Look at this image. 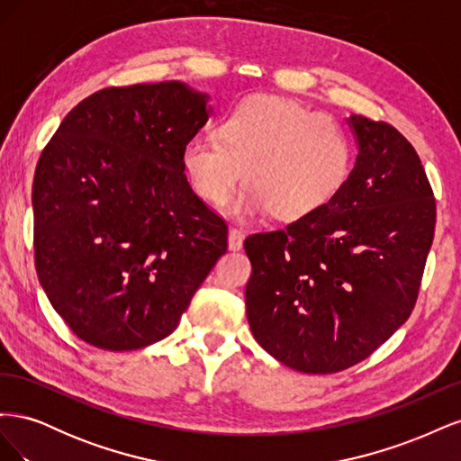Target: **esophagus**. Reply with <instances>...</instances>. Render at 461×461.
Masks as SVG:
<instances>
[{"label":"esophagus","mask_w":461,"mask_h":461,"mask_svg":"<svg viewBox=\"0 0 461 461\" xmlns=\"http://www.w3.org/2000/svg\"><path fill=\"white\" fill-rule=\"evenodd\" d=\"M242 246H244V232L240 229L230 227L229 229V248L236 252V249H240Z\"/></svg>","instance_id":"obj_1"}]
</instances>
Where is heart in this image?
<instances>
[{
	"instance_id": "obj_1",
	"label": "heart",
	"mask_w": 461,
	"mask_h": 461,
	"mask_svg": "<svg viewBox=\"0 0 461 461\" xmlns=\"http://www.w3.org/2000/svg\"><path fill=\"white\" fill-rule=\"evenodd\" d=\"M354 146L342 124L305 105L267 94L244 97L221 119L219 136L196 134L183 148L192 190L225 205L246 176L232 213L283 221L312 217L346 186Z\"/></svg>"
}]
</instances>
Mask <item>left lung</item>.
<instances>
[{
  "label": "left lung",
  "mask_w": 461,
  "mask_h": 461,
  "mask_svg": "<svg viewBox=\"0 0 461 461\" xmlns=\"http://www.w3.org/2000/svg\"><path fill=\"white\" fill-rule=\"evenodd\" d=\"M346 122L357 156L339 196L244 242L249 329L275 359L312 375L356 366L406 323L435 236L437 203L413 146L386 122Z\"/></svg>",
  "instance_id": "obj_1"
}]
</instances>
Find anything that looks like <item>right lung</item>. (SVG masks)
<instances>
[{"instance_id": "obj_1", "label": "right lung", "mask_w": 461, "mask_h": 461, "mask_svg": "<svg viewBox=\"0 0 461 461\" xmlns=\"http://www.w3.org/2000/svg\"><path fill=\"white\" fill-rule=\"evenodd\" d=\"M185 82L105 88L44 148L32 185L40 285L78 339L109 352L176 329L227 252V225L190 188L183 148L212 117Z\"/></svg>"}]
</instances>
